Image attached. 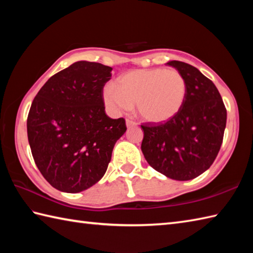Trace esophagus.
<instances>
[{"label":"esophagus","mask_w":253,"mask_h":253,"mask_svg":"<svg viewBox=\"0 0 253 253\" xmlns=\"http://www.w3.org/2000/svg\"><path fill=\"white\" fill-rule=\"evenodd\" d=\"M137 125H138V124L135 121L129 120V118H127V120H126V126L127 127H132V126H137Z\"/></svg>","instance_id":"esophagus-1"}]
</instances>
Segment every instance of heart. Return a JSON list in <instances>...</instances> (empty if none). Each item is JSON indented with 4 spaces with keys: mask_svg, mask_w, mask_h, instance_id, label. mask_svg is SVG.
Listing matches in <instances>:
<instances>
[{
    "mask_svg": "<svg viewBox=\"0 0 253 253\" xmlns=\"http://www.w3.org/2000/svg\"><path fill=\"white\" fill-rule=\"evenodd\" d=\"M187 85L176 69L150 68L125 73L116 87L107 84L103 90L106 106L115 113L131 110L137 105L144 122L164 124L178 114L186 100Z\"/></svg>",
    "mask_w": 253,
    "mask_h": 253,
    "instance_id": "1",
    "label": "heart"
}]
</instances>
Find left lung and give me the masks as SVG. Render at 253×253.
I'll return each mask as SVG.
<instances>
[{"label":"left lung","mask_w":253,"mask_h":253,"mask_svg":"<svg viewBox=\"0 0 253 253\" xmlns=\"http://www.w3.org/2000/svg\"><path fill=\"white\" fill-rule=\"evenodd\" d=\"M184 77L186 100L173 120L141 125L142 153L150 166L175 180H190L204 173L221 149L227 112L211 80L189 64L169 61Z\"/></svg>","instance_id":"8db88e82"}]
</instances>
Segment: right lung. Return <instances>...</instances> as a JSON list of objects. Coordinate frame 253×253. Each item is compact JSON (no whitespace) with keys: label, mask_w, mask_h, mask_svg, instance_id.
Here are the masks:
<instances>
[{"label":"right lung","mask_w":253,"mask_h":253,"mask_svg":"<svg viewBox=\"0 0 253 253\" xmlns=\"http://www.w3.org/2000/svg\"><path fill=\"white\" fill-rule=\"evenodd\" d=\"M112 67L79 61L47 80L32 101L27 133L37 168L55 189L76 193L107 169L124 118L105 114L103 88Z\"/></svg>","instance_id":"1"}]
</instances>
